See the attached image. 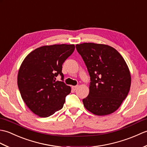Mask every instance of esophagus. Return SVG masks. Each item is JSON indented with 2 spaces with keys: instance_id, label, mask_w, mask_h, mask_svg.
<instances>
[{
  "instance_id": "obj_1",
  "label": "esophagus",
  "mask_w": 147,
  "mask_h": 147,
  "mask_svg": "<svg viewBox=\"0 0 147 147\" xmlns=\"http://www.w3.org/2000/svg\"><path fill=\"white\" fill-rule=\"evenodd\" d=\"M78 88V86H72V89L73 90H76Z\"/></svg>"
}]
</instances>
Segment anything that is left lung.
Returning a JSON list of instances; mask_svg holds the SVG:
<instances>
[{
    "label": "left lung",
    "instance_id": "1",
    "mask_svg": "<svg viewBox=\"0 0 147 147\" xmlns=\"http://www.w3.org/2000/svg\"><path fill=\"white\" fill-rule=\"evenodd\" d=\"M76 48L90 77L85 107L97 115L110 114L120 107L128 94L131 75L128 67L116 50L107 45L84 43Z\"/></svg>",
    "mask_w": 147,
    "mask_h": 147
}]
</instances>
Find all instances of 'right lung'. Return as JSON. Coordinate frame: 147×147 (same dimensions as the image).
<instances>
[{"label":"right lung","mask_w":147,"mask_h":147,"mask_svg":"<svg viewBox=\"0 0 147 147\" xmlns=\"http://www.w3.org/2000/svg\"><path fill=\"white\" fill-rule=\"evenodd\" d=\"M74 45L43 46L34 50L22 62L18 75L21 97L34 114L47 117L63 107L71 87L64 82L62 64L73 54ZM61 76L62 82L55 81Z\"/></svg>","instance_id":"1"}]
</instances>
